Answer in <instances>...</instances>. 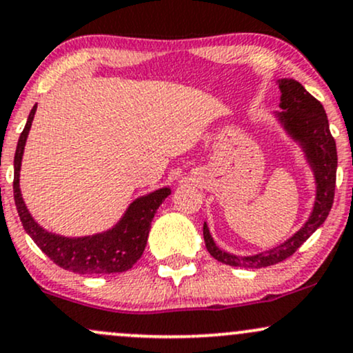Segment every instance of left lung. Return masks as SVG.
I'll use <instances>...</instances> for the list:
<instances>
[{
	"label": "left lung",
	"mask_w": 353,
	"mask_h": 353,
	"mask_svg": "<svg viewBox=\"0 0 353 353\" xmlns=\"http://www.w3.org/2000/svg\"><path fill=\"white\" fill-rule=\"evenodd\" d=\"M277 84L281 89L279 108L282 111L274 112V116L287 136L301 145L303 157L312 169L315 181L314 208L305 224L285 242L254 255H236L219 249L210 236L208 224L204 222L202 230H204L205 247L216 261L225 265L261 269L285 261L325 222L334 204L337 148H335V139L330 134L325 109L310 92H307V89L299 81L283 78L277 79Z\"/></svg>",
	"instance_id": "8db88e82"
}]
</instances>
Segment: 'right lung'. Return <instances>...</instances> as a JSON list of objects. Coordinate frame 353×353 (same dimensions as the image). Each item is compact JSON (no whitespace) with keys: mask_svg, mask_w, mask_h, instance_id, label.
<instances>
[{"mask_svg":"<svg viewBox=\"0 0 353 353\" xmlns=\"http://www.w3.org/2000/svg\"><path fill=\"white\" fill-rule=\"evenodd\" d=\"M36 108L38 104H34L28 116L26 125L19 136L14 152V204L24 230L56 265L71 272L89 275L125 272L143 255L154 214L165 197L171 194V188H161L137 197L129 204L123 217L104 232L83 237H64L41 228L28 210L23 201L21 189H19V171H21L24 145H26L28 134L33 124Z\"/></svg>","mask_w":353,"mask_h":353,"instance_id":"1","label":"right lung"}]
</instances>
